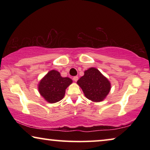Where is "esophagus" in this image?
<instances>
[{
	"instance_id": "1",
	"label": "esophagus",
	"mask_w": 150,
	"mask_h": 150,
	"mask_svg": "<svg viewBox=\"0 0 150 150\" xmlns=\"http://www.w3.org/2000/svg\"><path fill=\"white\" fill-rule=\"evenodd\" d=\"M73 80H74V81L75 82H76V81H78V80H79V77H78L77 76H74V77H73Z\"/></svg>"
}]
</instances>
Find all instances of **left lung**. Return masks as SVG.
I'll use <instances>...</instances> for the list:
<instances>
[{"label": "left lung", "instance_id": "left-lung-1", "mask_svg": "<svg viewBox=\"0 0 150 150\" xmlns=\"http://www.w3.org/2000/svg\"><path fill=\"white\" fill-rule=\"evenodd\" d=\"M77 84L85 97L93 102L103 101L111 89L108 79L95 67L85 70L83 76L78 80Z\"/></svg>", "mask_w": 150, "mask_h": 150}]
</instances>
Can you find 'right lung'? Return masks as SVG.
I'll use <instances>...</instances> for the list:
<instances>
[{"label": "right lung", "instance_id": "1", "mask_svg": "<svg viewBox=\"0 0 150 150\" xmlns=\"http://www.w3.org/2000/svg\"><path fill=\"white\" fill-rule=\"evenodd\" d=\"M68 77H62L58 71L50 70L40 80L38 83V91L44 99L53 104L64 98L65 89L72 83Z\"/></svg>", "mask_w": 150, "mask_h": 150}]
</instances>
